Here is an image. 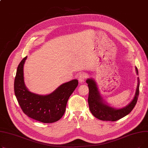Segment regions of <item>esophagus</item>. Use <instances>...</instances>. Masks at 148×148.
<instances>
[{"instance_id":"1","label":"esophagus","mask_w":148,"mask_h":148,"mask_svg":"<svg viewBox=\"0 0 148 148\" xmlns=\"http://www.w3.org/2000/svg\"><path fill=\"white\" fill-rule=\"evenodd\" d=\"M88 77V75L86 74L85 73H82L81 74H80L79 77V81L80 83H82L83 82H84L85 80L86 79V78Z\"/></svg>"}]
</instances>
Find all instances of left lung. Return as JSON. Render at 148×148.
<instances>
[{"mask_svg": "<svg viewBox=\"0 0 148 148\" xmlns=\"http://www.w3.org/2000/svg\"><path fill=\"white\" fill-rule=\"evenodd\" d=\"M136 69L138 75L137 68H136ZM86 83L88 84L89 87L88 104L90 111L95 118L99 120L108 121H118L128 114L133 110L137 103L139 95L140 80L138 77V85L134 99L127 106L121 109H115L103 102V99L99 95L96 83L94 80L88 79Z\"/></svg>", "mask_w": 148, "mask_h": 148, "instance_id": "8db88e82", "label": "left lung"}]
</instances>
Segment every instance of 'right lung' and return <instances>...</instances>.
I'll list each match as a JSON object with an SVG mask.
<instances>
[{
    "label": "right lung",
    "instance_id": "add662e5",
    "mask_svg": "<svg viewBox=\"0 0 148 148\" xmlns=\"http://www.w3.org/2000/svg\"><path fill=\"white\" fill-rule=\"evenodd\" d=\"M27 56L19 64L14 80V92L23 113L29 118L42 123L59 121L65 113L68 100L78 86L73 80L62 85L51 94L39 95L29 92L25 86L23 66Z\"/></svg>",
    "mask_w": 148,
    "mask_h": 148
}]
</instances>
